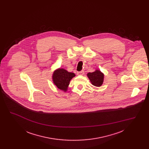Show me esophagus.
Listing matches in <instances>:
<instances>
[{
	"label": "esophagus",
	"instance_id": "1",
	"mask_svg": "<svg viewBox=\"0 0 149 149\" xmlns=\"http://www.w3.org/2000/svg\"><path fill=\"white\" fill-rule=\"evenodd\" d=\"M84 74V70L79 71V72H77V75H83Z\"/></svg>",
	"mask_w": 149,
	"mask_h": 149
}]
</instances>
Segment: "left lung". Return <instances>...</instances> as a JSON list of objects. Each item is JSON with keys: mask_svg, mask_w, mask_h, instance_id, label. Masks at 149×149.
Wrapping results in <instances>:
<instances>
[{"mask_svg": "<svg viewBox=\"0 0 149 149\" xmlns=\"http://www.w3.org/2000/svg\"><path fill=\"white\" fill-rule=\"evenodd\" d=\"M87 75L93 85L95 86H100L102 85L104 75L99 70H97L93 72H89Z\"/></svg>", "mask_w": 149, "mask_h": 149, "instance_id": "obj_1", "label": "left lung"}]
</instances>
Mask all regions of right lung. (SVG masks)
Here are the masks:
<instances>
[{
    "mask_svg": "<svg viewBox=\"0 0 149 149\" xmlns=\"http://www.w3.org/2000/svg\"><path fill=\"white\" fill-rule=\"evenodd\" d=\"M75 76V75L73 72H69L63 69H59L54 72L52 78L54 84L58 89L66 91L70 80Z\"/></svg>",
    "mask_w": 149,
    "mask_h": 149,
    "instance_id": "obj_1",
    "label": "right lung"
}]
</instances>
